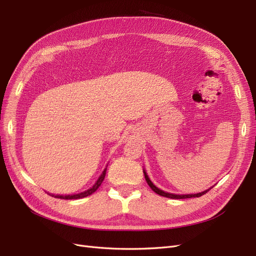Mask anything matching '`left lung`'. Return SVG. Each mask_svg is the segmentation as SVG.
<instances>
[{"instance_id": "obj_1", "label": "left lung", "mask_w": 256, "mask_h": 256, "mask_svg": "<svg viewBox=\"0 0 256 256\" xmlns=\"http://www.w3.org/2000/svg\"><path fill=\"white\" fill-rule=\"evenodd\" d=\"M143 173H144V176H145V180H146L147 184H148L150 187L152 188V190L156 192L157 194H159V196H166V198H200V196H202L203 194H205V193H207V192L209 191V189H207V190H205V191H203V192L196 193V194H180H180H173V193L164 192V190H161V189L157 188L156 186H154V184L152 182V180H150V177H148V175L146 174L145 170H143ZM210 189H212V188H210Z\"/></svg>"}]
</instances>
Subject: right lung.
<instances>
[{
	"label": "right lung",
	"instance_id": "right-lung-1",
	"mask_svg": "<svg viewBox=\"0 0 256 256\" xmlns=\"http://www.w3.org/2000/svg\"><path fill=\"white\" fill-rule=\"evenodd\" d=\"M106 173V168L104 170V172L102 173V175L99 176L97 182H95V184L92 186V188H90L88 190L84 191V192L78 193V194H72V196H54V194H50V196H52L54 198H63V200H76V198H85V196H88L92 194V193H94L100 187V184H102V182L104 180Z\"/></svg>",
	"mask_w": 256,
	"mask_h": 256
}]
</instances>
